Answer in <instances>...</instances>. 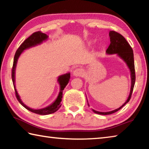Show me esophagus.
I'll list each match as a JSON object with an SVG mask.
<instances>
[{
    "label": "esophagus",
    "mask_w": 149,
    "mask_h": 149,
    "mask_svg": "<svg viewBox=\"0 0 149 149\" xmlns=\"http://www.w3.org/2000/svg\"><path fill=\"white\" fill-rule=\"evenodd\" d=\"M73 74H74V75H75V76H76V77L83 76V75H84V71L83 69L77 68L75 69L74 71V72H73Z\"/></svg>",
    "instance_id": "34e87169"
}]
</instances>
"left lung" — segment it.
<instances>
[{"mask_svg":"<svg viewBox=\"0 0 149 149\" xmlns=\"http://www.w3.org/2000/svg\"><path fill=\"white\" fill-rule=\"evenodd\" d=\"M110 37V44L109 47L107 49L106 53L107 54H117L118 56L123 59V60L126 63L127 66H128L131 73V88L130 93L129 96L127 99L126 102L122 105L121 107L115 109L109 112H99L93 109V112L99 115H110L112 113L118 111L123 107L124 105H126L130 100L132 94V92L134 90L135 81H136V72H135V66H134V52L132 47L130 45L128 42L124 38V37L118 32L114 31L109 32ZM87 100V99H86ZM89 106V104H88Z\"/></svg>","mask_w":149,"mask_h":149,"instance_id":"1","label":"left lung"}]
</instances>
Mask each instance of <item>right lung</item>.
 Segmentation results:
<instances>
[{"instance_id":"obj_1","label":"right lung","mask_w":149,"mask_h":149,"mask_svg":"<svg viewBox=\"0 0 149 149\" xmlns=\"http://www.w3.org/2000/svg\"><path fill=\"white\" fill-rule=\"evenodd\" d=\"M47 38L48 36H47V34H45V33H43V32H41L40 31H38V32H34V33L32 34L31 36L28 38H26L25 41L21 44L20 46L19 47L17 50L16 51L15 56H14V58H13V67L12 70V79L13 84V86H14L15 96H16V98L17 99V100L24 107H25L26 109H28L29 111H30L36 113V114L42 115L51 114V113L56 112V111L58 110L59 108L61 107L62 105L61 104V102L62 101V98H63V92L64 88L66 87V86L68 85V83H69L70 78V74L68 73V74L62 75L58 77V82L61 86L60 92H59L57 98L56 99V100L52 104L49 105L48 107L43 108V109H33L27 107L26 105H25L23 104L22 101H21V100L20 99V97L19 96L17 91H16L15 86V70L16 64H17L19 56H20V55L22 53V52L24 50L26 49H28L31 47L35 46V45H36L41 44L43 41L46 40L47 39Z\"/></svg>"}]
</instances>
